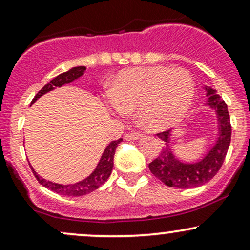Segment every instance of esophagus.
Returning a JSON list of instances; mask_svg holds the SVG:
<instances>
[{"mask_svg": "<svg viewBox=\"0 0 250 250\" xmlns=\"http://www.w3.org/2000/svg\"><path fill=\"white\" fill-rule=\"evenodd\" d=\"M142 136L141 133L139 131H133V133H127L125 135V141H134V140H139Z\"/></svg>", "mask_w": 250, "mask_h": 250, "instance_id": "34e87169", "label": "esophagus"}]
</instances>
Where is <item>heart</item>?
I'll use <instances>...</instances> for the list:
<instances>
[{"mask_svg":"<svg viewBox=\"0 0 250 250\" xmlns=\"http://www.w3.org/2000/svg\"><path fill=\"white\" fill-rule=\"evenodd\" d=\"M195 94L190 74L167 67L123 70L109 87L111 107L119 114L136 109L140 125L163 130L179 123L188 113Z\"/></svg>","mask_w":250,"mask_h":250,"instance_id":"b5f03b06","label":"heart"}]
</instances>
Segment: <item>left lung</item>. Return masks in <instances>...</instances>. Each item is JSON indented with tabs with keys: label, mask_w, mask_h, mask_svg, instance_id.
Segmentation results:
<instances>
[{
	"label": "left lung",
	"mask_w": 250,
	"mask_h": 250,
	"mask_svg": "<svg viewBox=\"0 0 250 250\" xmlns=\"http://www.w3.org/2000/svg\"><path fill=\"white\" fill-rule=\"evenodd\" d=\"M207 90V105L215 109L219 120V137L214 146L202 160L196 163H183L174 156L169 146L170 131L166 130L157 134V136L166 142L161 153L149 163V169L155 177L162 181L168 187L188 189L200 187L210 181L220 168L222 167L226 159L227 151L230 145L231 125L228 108L222 97L210 87H206Z\"/></svg>",
	"instance_id": "obj_1"
}]
</instances>
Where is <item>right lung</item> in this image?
<instances>
[{
	"label": "right lung",
	"mask_w": 250,
	"mask_h": 250,
	"mask_svg": "<svg viewBox=\"0 0 250 250\" xmlns=\"http://www.w3.org/2000/svg\"><path fill=\"white\" fill-rule=\"evenodd\" d=\"M84 70L85 67H74L71 68L70 70L65 71V73L60 74L59 76H56L55 79L51 80L49 83H47V84L36 94L30 104H33L37 99H40V97L44 95L48 91L53 90V89H55L56 87H62V85L79 79L80 76H82L83 74H84ZM121 141L122 139H119L116 140V141H111L109 143L108 147L104 149V151H103L101 160H100L95 170L89 175L87 179L80 181V182L77 183H74V185H59V183H54L51 182V181H47L45 179H43V177L39 176L33 168H31V170H33L34 175H35L36 180L39 181V183H41L43 187L50 189V190L55 191V193L60 195H64V196H83V195H87L89 193H91V191L96 190L97 188L101 187L103 183L109 179L111 170H113L114 155H115L117 146L120 145Z\"/></svg>",
	"instance_id": "right-lung-1"
}]
</instances>
